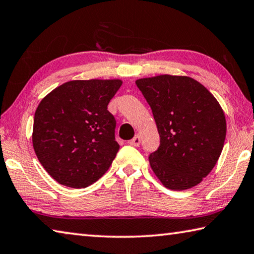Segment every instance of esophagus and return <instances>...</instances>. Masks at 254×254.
<instances>
[{
    "mask_svg": "<svg viewBox=\"0 0 254 254\" xmlns=\"http://www.w3.org/2000/svg\"><path fill=\"white\" fill-rule=\"evenodd\" d=\"M140 142H141V139H140V136L139 135H135L134 137H133L132 140H130L128 141V144H131V145H133V147H137V145L140 144Z\"/></svg>",
    "mask_w": 254,
    "mask_h": 254,
    "instance_id": "esophagus-1",
    "label": "esophagus"
}]
</instances>
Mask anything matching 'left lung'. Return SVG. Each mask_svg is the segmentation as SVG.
<instances>
[{"instance_id": "1", "label": "left lung", "mask_w": 254, "mask_h": 254, "mask_svg": "<svg viewBox=\"0 0 254 254\" xmlns=\"http://www.w3.org/2000/svg\"><path fill=\"white\" fill-rule=\"evenodd\" d=\"M135 84L151 107L160 135L158 150L149 156L154 175L171 190L198 185L224 147L226 120L220 103L187 76L159 75Z\"/></svg>"}]
</instances>
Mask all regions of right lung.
<instances>
[{"label":"right lung","instance_id":"obj_1","mask_svg":"<svg viewBox=\"0 0 254 254\" xmlns=\"http://www.w3.org/2000/svg\"><path fill=\"white\" fill-rule=\"evenodd\" d=\"M121 85V79L70 80L42 98L34 113L32 144L56 182L85 188L109 170L120 145L107 105Z\"/></svg>","mask_w":254,"mask_h":254}]
</instances>
